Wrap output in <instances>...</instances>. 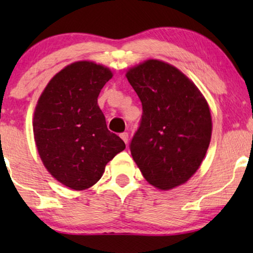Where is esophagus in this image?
<instances>
[{"label": "esophagus", "instance_id": "esophagus-1", "mask_svg": "<svg viewBox=\"0 0 253 253\" xmlns=\"http://www.w3.org/2000/svg\"><path fill=\"white\" fill-rule=\"evenodd\" d=\"M120 137L122 138L124 143L127 144V141H129V133H127V132H122V133L120 134Z\"/></svg>", "mask_w": 253, "mask_h": 253}]
</instances>
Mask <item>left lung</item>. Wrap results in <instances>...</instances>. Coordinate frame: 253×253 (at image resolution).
Wrapping results in <instances>:
<instances>
[{"label": "left lung", "mask_w": 253, "mask_h": 253, "mask_svg": "<svg viewBox=\"0 0 253 253\" xmlns=\"http://www.w3.org/2000/svg\"><path fill=\"white\" fill-rule=\"evenodd\" d=\"M126 78L139 96L143 115L130 151L145 179L169 190L185 183L205 158L212 134L209 105L178 69L148 60Z\"/></svg>", "instance_id": "left-lung-1"}]
</instances>
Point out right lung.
Returning <instances> with one entry per match:
<instances>
[{"instance_id":"add662e5","label":"right lung","mask_w":253,"mask_h":253,"mask_svg":"<svg viewBox=\"0 0 253 253\" xmlns=\"http://www.w3.org/2000/svg\"><path fill=\"white\" fill-rule=\"evenodd\" d=\"M113 77L108 68L76 62L51 78L36 107L33 133L47 170L68 188L85 190L126 144L110 132L98 106L101 88Z\"/></svg>"}]
</instances>
